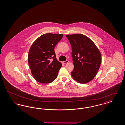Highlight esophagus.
I'll return each mask as SVG.
<instances>
[{
	"label": "esophagus",
	"mask_w": 125,
	"mask_h": 125,
	"mask_svg": "<svg viewBox=\"0 0 125 125\" xmlns=\"http://www.w3.org/2000/svg\"><path fill=\"white\" fill-rule=\"evenodd\" d=\"M68 62H69V61L68 60H65V61H63V63H64V64H67V63H68Z\"/></svg>",
	"instance_id": "esophagus-1"
}]
</instances>
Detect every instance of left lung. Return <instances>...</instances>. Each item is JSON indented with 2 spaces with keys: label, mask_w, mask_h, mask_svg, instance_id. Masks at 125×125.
Masks as SVG:
<instances>
[{
  "label": "left lung",
  "mask_w": 125,
  "mask_h": 125,
  "mask_svg": "<svg viewBox=\"0 0 125 125\" xmlns=\"http://www.w3.org/2000/svg\"><path fill=\"white\" fill-rule=\"evenodd\" d=\"M72 47L74 69L72 76L78 83H88L95 77L100 66L101 54L90 38L82 34L68 35Z\"/></svg>",
  "instance_id": "1"
}]
</instances>
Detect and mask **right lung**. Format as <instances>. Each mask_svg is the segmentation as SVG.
<instances>
[{
  "mask_svg": "<svg viewBox=\"0 0 125 125\" xmlns=\"http://www.w3.org/2000/svg\"><path fill=\"white\" fill-rule=\"evenodd\" d=\"M63 36V34H43L31 45L28 63L33 77L38 82L51 83L57 77L62 64L56 59L54 48Z\"/></svg>",
  "mask_w": 125,
  "mask_h": 125,
  "instance_id": "add662e5",
  "label": "right lung"
}]
</instances>
